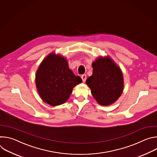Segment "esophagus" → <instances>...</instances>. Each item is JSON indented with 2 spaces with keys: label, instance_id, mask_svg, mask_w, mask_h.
<instances>
[{
  "label": "esophagus",
  "instance_id": "34e87169",
  "mask_svg": "<svg viewBox=\"0 0 157 157\" xmlns=\"http://www.w3.org/2000/svg\"><path fill=\"white\" fill-rule=\"evenodd\" d=\"M81 79L83 82H85L86 80V75H81Z\"/></svg>",
  "mask_w": 157,
  "mask_h": 157
}]
</instances>
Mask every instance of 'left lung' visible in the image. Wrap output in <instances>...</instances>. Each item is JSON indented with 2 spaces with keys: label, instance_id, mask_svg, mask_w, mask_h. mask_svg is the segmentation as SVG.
I'll return each mask as SVG.
<instances>
[{
  "label": "left lung",
  "instance_id": "obj_1",
  "mask_svg": "<svg viewBox=\"0 0 157 157\" xmlns=\"http://www.w3.org/2000/svg\"><path fill=\"white\" fill-rule=\"evenodd\" d=\"M93 72L86 82L91 94L102 105L116 102L124 89V78L121 68L109 56H100L92 64Z\"/></svg>",
  "mask_w": 157,
  "mask_h": 157
}]
</instances>
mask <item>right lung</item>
I'll return each instance as SVG.
<instances>
[{"mask_svg":"<svg viewBox=\"0 0 157 157\" xmlns=\"http://www.w3.org/2000/svg\"><path fill=\"white\" fill-rule=\"evenodd\" d=\"M82 82L81 78L69 68L66 59L53 52L42 61L35 75L40 98L52 106L64 104L69 99L73 87Z\"/></svg>","mask_w":157,"mask_h":157,"instance_id":"add662e5","label":"right lung"}]
</instances>
